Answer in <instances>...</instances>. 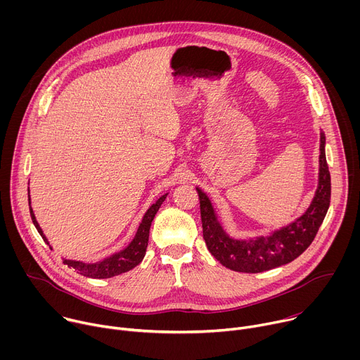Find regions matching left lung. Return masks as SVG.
<instances>
[{
    "instance_id": "8db88e82",
    "label": "left lung",
    "mask_w": 360,
    "mask_h": 360,
    "mask_svg": "<svg viewBox=\"0 0 360 360\" xmlns=\"http://www.w3.org/2000/svg\"><path fill=\"white\" fill-rule=\"evenodd\" d=\"M325 145V132L321 131L318 188L311 205L293 222L268 235L246 238L231 236L219 221L210 196L196 186L205 243L224 266L246 274L271 271L292 262L312 243L330 203V174L326 162Z\"/></svg>"
}]
</instances>
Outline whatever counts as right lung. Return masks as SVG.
Masks as SVG:
<instances>
[{
  "label": "right lung",
  "instance_id": "obj_1",
  "mask_svg": "<svg viewBox=\"0 0 360 360\" xmlns=\"http://www.w3.org/2000/svg\"><path fill=\"white\" fill-rule=\"evenodd\" d=\"M30 185V182H28ZM168 193L162 195L160 199H157V202H153L150 207L146 210L145 215L142 217V221L132 238V240L121 250L114 252L112 255L107 256L104 259H99L96 262H84V261H75V259H67L63 258L64 264L68 265V268L74 269L77 274H81L86 278H94V279H105V278H112L117 275H121L124 272H128L131 269H134L136 265H139L143 259L145 252H146V246H148V239H149V228L150 224L155 218L158 210L161 208L162 202L167 199ZM28 203H30V214H31V219L34 226L37 228L38 233L42 236L44 242L53 249L51 246L48 238L45 236V233L42 232L34 211L31 208V198H30V186H28Z\"/></svg>",
  "mask_w": 360,
  "mask_h": 360
}]
</instances>
